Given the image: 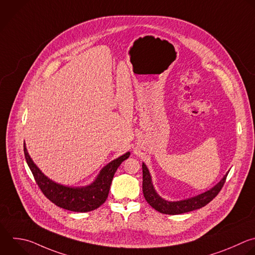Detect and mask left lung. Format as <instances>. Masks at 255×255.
<instances>
[{
    "mask_svg": "<svg viewBox=\"0 0 255 255\" xmlns=\"http://www.w3.org/2000/svg\"><path fill=\"white\" fill-rule=\"evenodd\" d=\"M142 171H143V195L146 199V201L157 211L163 214H169V215H176L181 214L189 211H193L195 209H199L205 205H207L211 200H213L217 194L222 189L226 177L228 173L222 178V180L215 185L213 188L208 190L207 192H204L198 196L192 197L190 199H186L183 201H176V202H170L162 199L154 190L153 185L151 183V176L149 174L148 169L146 165L142 164Z\"/></svg>",
    "mask_w": 255,
    "mask_h": 255,
    "instance_id": "8db88e82",
    "label": "left lung"
}]
</instances>
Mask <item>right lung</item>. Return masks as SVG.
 <instances>
[{
    "label": "right lung",
    "instance_id": "1",
    "mask_svg": "<svg viewBox=\"0 0 255 255\" xmlns=\"http://www.w3.org/2000/svg\"><path fill=\"white\" fill-rule=\"evenodd\" d=\"M24 153L35 181L43 194L55 205L74 212L92 211L106 201L117 168L130 155V153L127 152L106 165L91 185L83 188H71L57 184L47 178L30 158L25 143Z\"/></svg>",
    "mask_w": 255,
    "mask_h": 255
}]
</instances>
